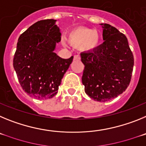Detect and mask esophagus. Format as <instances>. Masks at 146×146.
I'll return each mask as SVG.
<instances>
[{
  "label": "esophagus",
  "mask_w": 146,
  "mask_h": 146,
  "mask_svg": "<svg viewBox=\"0 0 146 146\" xmlns=\"http://www.w3.org/2000/svg\"><path fill=\"white\" fill-rule=\"evenodd\" d=\"M74 60H80V57L79 55H74Z\"/></svg>",
  "instance_id": "34e87169"
}]
</instances>
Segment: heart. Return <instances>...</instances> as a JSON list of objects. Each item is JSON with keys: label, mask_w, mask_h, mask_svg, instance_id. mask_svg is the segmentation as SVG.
Here are the masks:
<instances>
[{"label": "heart", "mask_w": 146, "mask_h": 146, "mask_svg": "<svg viewBox=\"0 0 146 146\" xmlns=\"http://www.w3.org/2000/svg\"><path fill=\"white\" fill-rule=\"evenodd\" d=\"M68 42L72 47L79 48L83 52H93L99 47L101 37L99 32L94 29L85 27H79L71 30L68 33ZM62 44L66 42L61 40Z\"/></svg>", "instance_id": "obj_1"}]
</instances>
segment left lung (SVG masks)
Segmentation results:
<instances>
[{
    "instance_id": "1",
    "label": "left lung",
    "mask_w": 146,
    "mask_h": 146,
    "mask_svg": "<svg viewBox=\"0 0 146 146\" xmlns=\"http://www.w3.org/2000/svg\"><path fill=\"white\" fill-rule=\"evenodd\" d=\"M100 25L104 42L96 51L80 54L85 65L82 82L89 97L105 102L126 91L131 80L134 57L124 34L109 24Z\"/></svg>"
}]
</instances>
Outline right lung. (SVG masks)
Wrapping results in <instances>:
<instances>
[{"mask_svg": "<svg viewBox=\"0 0 146 146\" xmlns=\"http://www.w3.org/2000/svg\"><path fill=\"white\" fill-rule=\"evenodd\" d=\"M57 20H40L18 38L13 65L25 93L35 99H51L58 93L73 56L63 59L54 52L60 42Z\"/></svg>", "mask_w": 146, "mask_h": 146, "instance_id": "obj_1", "label": "right lung"}]
</instances>
